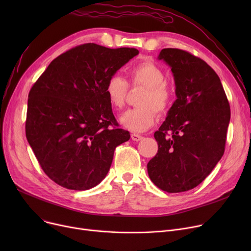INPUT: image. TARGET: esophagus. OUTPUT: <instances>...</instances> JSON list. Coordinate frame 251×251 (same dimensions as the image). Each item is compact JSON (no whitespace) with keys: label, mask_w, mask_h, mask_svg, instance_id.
<instances>
[{"label":"esophagus","mask_w":251,"mask_h":251,"mask_svg":"<svg viewBox=\"0 0 251 251\" xmlns=\"http://www.w3.org/2000/svg\"><path fill=\"white\" fill-rule=\"evenodd\" d=\"M131 138H132V140H134V141H139L142 139V136L139 134L133 133V134H131Z\"/></svg>","instance_id":"obj_1"}]
</instances>
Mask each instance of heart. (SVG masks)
Returning <instances> with one entry per match:
<instances>
[{
	"instance_id": "1",
	"label": "heart",
	"mask_w": 251,
	"mask_h": 251,
	"mask_svg": "<svg viewBox=\"0 0 251 251\" xmlns=\"http://www.w3.org/2000/svg\"><path fill=\"white\" fill-rule=\"evenodd\" d=\"M130 81L133 86H142L146 92L139 100L140 108L126 111L120 123L132 132H144L151 128L157 113H166L173 100V91L165 82V73L156 64L144 61L130 70ZM105 95L114 109H122L128 92V82L120 75H113L105 84Z\"/></svg>"
}]
</instances>
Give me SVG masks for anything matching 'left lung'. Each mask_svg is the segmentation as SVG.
<instances>
[{
  "mask_svg": "<svg viewBox=\"0 0 251 251\" xmlns=\"http://www.w3.org/2000/svg\"><path fill=\"white\" fill-rule=\"evenodd\" d=\"M159 60L172 70L177 100L154 132L159 150L148 172L160 189L184 192L200 185L223 156L230 104L219 76L201 58L163 49Z\"/></svg>",
  "mask_w": 251,
  "mask_h": 251,
  "instance_id": "8db88e82",
  "label": "left lung"
}]
</instances>
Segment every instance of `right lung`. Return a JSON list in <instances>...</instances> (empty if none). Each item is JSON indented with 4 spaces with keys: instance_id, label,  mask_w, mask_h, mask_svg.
<instances>
[{
    "instance_id": "add662e5",
    "label": "right lung",
    "mask_w": 251,
    "mask_h": 251,
    "mask_svg": "<svg viewBox=\"0 0 251 251\" xmlns=\"http://www.w3.org/2000/svg\"><path fill=\"white\" fill-rule=\"evenodd\" d=\"M138 52L91 43L77 46L52 60L31 87L26 138L44 172L60 186H97L109 172L115 149L129 140L104 88Z\"/></svg>"
}]
</instances>
